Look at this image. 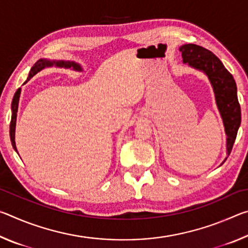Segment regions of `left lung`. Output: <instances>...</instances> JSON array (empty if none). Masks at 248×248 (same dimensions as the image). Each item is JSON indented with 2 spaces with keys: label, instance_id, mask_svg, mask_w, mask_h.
Instances as JSON below:
<instances>
[{
  "label": "left lung",
  "instance_id": "obj_1",
  "mask_svg": "<svg viewBox=\"0 0 248 248\" xmlns=\"http://www.w3.org/2000/svg\"><path fill=\"white\" fill-rule=\"evenodd\" d=\"M179 50L184 63L203 71L212 84L217 108L221 112L228 136L226 148L228 155H230L241 124V106L237 99L236 84L232 74L224 68L219 58L201 46L188 44L182 46Z\"/></svg>",
  "mask_w": 248,
  "mask_h": 248
}]
</instances>
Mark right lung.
Masks as SVG:
<instances>
[{"label": "right lung", "instance_id": "obj_1", "mask_svg": "<svg viewBox=\"0 0 248 248\" xmlns=\"http://www.w3.org/2000/svg\"><path fill=\"white\" fill-rule=\"evenodd\" d=\"M56 64L57 66H64V68H73L74 70L81 71V66L78 64L74 63V62L70 61H49V60H44V59H40L36 62L35 64L29 72L27 81H29L33 75L38 73L40 70H43L46 66H51ZM27 81L25 83H27ZM24 83V84H25ZM19 95H20V89L16 91V93L13 97V102H12V119H11V124H10V137L12 141V145L16 150V144H15V127H16V117H17V109H18V102H19Z\"/></svg>", "mask_w": 248, "mask_h": 248}]
</instances>
